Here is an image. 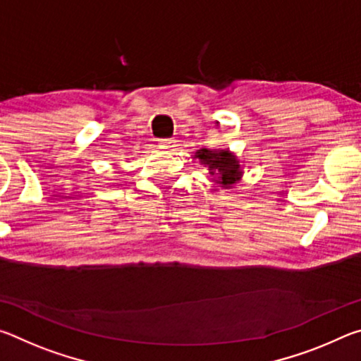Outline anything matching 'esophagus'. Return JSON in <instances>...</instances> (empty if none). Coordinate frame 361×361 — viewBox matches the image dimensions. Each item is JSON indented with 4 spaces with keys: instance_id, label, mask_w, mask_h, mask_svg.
<instances>
[{
    "instance_id": "esophagus-1",
    "label": "esophagus",
    "mask_w": 361,
    "mask_h": 361,
    "mask_svg": "<svg viewBox=\"0 0 361 361\" xmlns=\"http://www.w3.org/2000/svg\"><path fill=\"white\" fill-rule=\"evenodd\" d=\"M159 146H161V149H164V151H175L176 140H173V138L159 140Z\"/></svg>"
}]
</instances>
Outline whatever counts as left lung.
<instances>
[{
	"instance_id": "obj_1",
	"label": "left lung",
	"mask_w": 361,
	"mask_h": 361,
	"mask_svg": "<svg viewBox=\"0 0 361 361\" xmlns=\"http://www.w3.org/2000/svg\"><path fill=\"white\" fill-rule=\"evenodd\" d=\"M195 157L209 167V173L219 188L231 189L242 181L243 167L240 159L229 149H199Z\"/></svg>"
}]
</instances>
